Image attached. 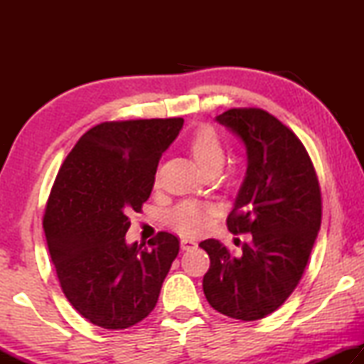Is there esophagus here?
I'll return each mask as SVG.
<instances>
[{
    "instance_id": "34e87169",
    "label": "esophagus",
    "mask_w": 364,
    "mask_h": 364,
    "mask_svg": "<svg viewBox=\"0 0 364 364\" xmlns=\"http://www.w3.org/2000/svg\"><path fill=\"white\" fill-rule=\"evenodd\" d=\"M180 245H181V249H183V250H191V249H194V247H196L197 242H196V241H193V239H186V237H183L181 241H180Z\"/></svg>"
}]
</instances>
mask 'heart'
Instances as JSON below:
<instances>
[{
  "instance_id": "b5f03b06",
  "label": "heart",
  "mask_w": 364,
  "mask_h": 364,
  "mask_svg": "<svg viewBox=\"0 0 364 364\" xmlns=\"http://www.w3.org/2000/svg\"><path fill=\"white\" fill-rule=\"evenodd\" d=\"M189 151L202 173L215 167L221 168L223 165V146H221L218 134L210 127H202L196 132L189 143ZM212 212L213 208L208 205L197 204V202H183L170 212L168 220L176 231L186 234V236H194L204 230L208 215Z\"/></svg>"
}]
</instances>
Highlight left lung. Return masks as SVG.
Returning <instances> with one entry per match:
<instances>
[{
  "label": "left lung",
  "instance_id": "8db88e82",
  "mask_svg": "<svg viewBox=\"0 0 364 364\" xmlns=\"http://www.w3.org/2000/svg\"><path fill=\"white\" fill-rule=\"evenodd\" d=\"M241 139L247 171L228 230L250 232L242 254L217 239L199 247L210 257L204 294L223 315L255 321L284 304L297 287L321 226V191L300 139L262 109H230L215 117Z\"/></svg>",
  "mask_w": 364,
  "mask_h": 364
}]
</instances>
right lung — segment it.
I'll return each mask as SVG.
<instances>
[{
    "label": "right lung",
    "mask_w": 364,
    "mask_h": 364,
    "mask_svg": "<svg viewBox=\"0 0 364 364\" xmlns=\"http://www.w3.org/2000/svg\"><path fill=\"white\" fill-rule=\"evenodd\" d=\"M183 119L106 122L73 146L49 194L43 228L72 306L104 329H127L154 310L180 250L170 232L128 244L130 215L149 199L159 160Z\"/></svg>",
    "instance_id": "obj_1"
}]
</instances>
